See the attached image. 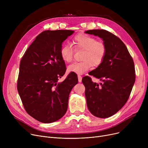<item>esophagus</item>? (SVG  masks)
<instances>
[{"label": "esophagus", "instance_id": "34e87169", "mask_svg": "<svg viewBox=\"0 0 148 148\" xmlns=\"http://www.w3.org/2000/svg\"><path fill=\"white\" fill-rule=\"evenodd\" d=\"M78 80H79V83H81V82H82V77L80 75H78Z\"/></svg>", "mask_w": 148, "mask_h": 148}]
</instances>
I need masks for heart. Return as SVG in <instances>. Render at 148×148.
I'll return each instance as SVG.
<instances>
[{
  "instance_id": "b5f03b06",
  "label": "heart",
  "mask_w": 148,
  "mask_h": 148,
  "mask_svg": "<svg viewBox=\"0 0 148 148\" xmlns=\"http://www.w3.org/2000/svg\"><path fill=\"white\" fill-rule=\"evenodd\" d=\"M73 43L76 49L84 50L81 62H74L68 66V71L77 74L86 73L92 67L98 66L103 61L106 54V46L96 39L86 34H80L74 36ZM60 56L63 60L69 63L73 60L74 50L69 44H64L60 49Z\"/></svg>"
}]
</instances>
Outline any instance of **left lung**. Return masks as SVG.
I'll return each instance as SVG.
<instances>
[{"mask_svg": "<svg viewBox=\"0 0 148 148\" xmlns=\"http://www.w3.org/2000/svg\"><path fill=\"white\" fill-rule=\"evenodd\" d=\"M85 33L101 38L106 46V56L89 74L103 83H94L88 76L82 82L89 112L96 117H110L127 103L136 80L133 58L120 39L103 29L89 30Z\"/></svg>", "mask_w": 148, "mask_h": 148, "instance_id": "8db88e82", "label": "left lung"}]
</instances>
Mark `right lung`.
Listing matches in <instances>:
<instances>
[{"mask_svg": "<svg viewBox=\"0 0 148 148\" xmlns=\"http://www.w3.org/2000/svg\"><path fill=\"white\" fill-rule=\"evenodd\" d=\"M74 31L45 30L38 35L21 58L17 90L27 113L42 123H51L63 117L68 98L78 83L77 75L66 71L60 56L62 42Z\"/></svg>", "mask_w": 148, "mask_h": 148, "instance_id": "add662e5", "label": "right lung"}]
</instances>
